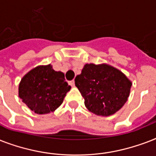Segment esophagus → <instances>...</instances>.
<instances>
[{
    "mask_svg": "<svg viewBox=\"0 0 156 156\" xmlns=\"http://www.w3.org/2000/svg\"><path fill=\"white\" fill-rule=\"evenodd\" d=\"M69 85L71 86V87H74V86H75L74 80H72V81H69Z\"/></svg>",
    "mask_w": 156,
    "mask_h": 156,
    "instance_id": "1",
    "label": "esophagus"
}]
</instances>
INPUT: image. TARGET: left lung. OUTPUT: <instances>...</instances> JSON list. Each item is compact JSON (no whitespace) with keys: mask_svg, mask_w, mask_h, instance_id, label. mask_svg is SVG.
I'll return each mask as SVG.
<instances>
[{"mask_svg":"<svg viewBox=\"0 0 156 156\" xmlns=\"http://www.w3.org/2000/svg\"><path fill=\"white\" fill-rule=\"evenodd\" d=\"M74 81L85 107L99 116H110L120 110L127 101L131 87L121 71L107 64H85Z\"/></svg>","mask_w":156,"mask_h":156,"instance_id":"left-lung-1","label":"left lung"}]
</instances>
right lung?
<instances>
[{"mask_svg": "<svg viewBox=\"0 0 156 156\" xmlns=\"http://www.w3.org/2000/svg\"><path fill=\"white\" fill-rule=\"evenodd\" d=\"M70 88L63 73L55 71L49 64L36 67L23 77L19 97L34 112L47 114L63 103Z\"/></svg>", "mask_w": 156, "mask_h": 156, "instance_id": "1", "label": "right lung"}]
</instances>
